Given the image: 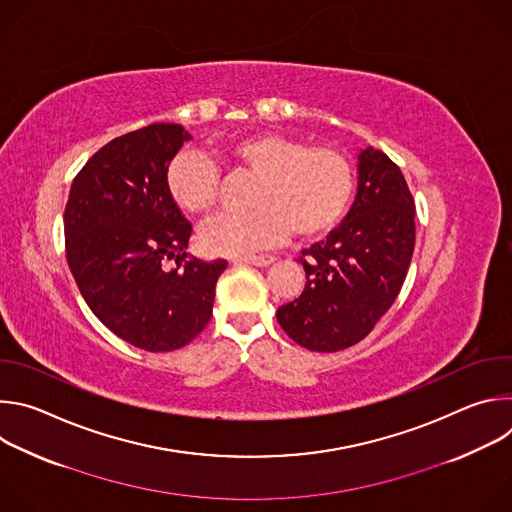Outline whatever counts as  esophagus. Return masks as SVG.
Segmentation results:
<instances>
[{"mask_svg":"<svg viewBox=\"0 0 512 512\" xmlns=\"http://www.w3.org/2000/svg\"><path fill=\"white\" fill-rule=\"evenodd\" d=\"M275 257L273 255H249V257H239L235 259V265H241V263H249V265H257V267H265L269 263H273Z\"/></svg>","mask_w":512,"mask_h":512,"instance_id":"esophagus-1","label":"esophagus"}]
</instances>
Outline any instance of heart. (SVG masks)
<instances>
[{
    "mask_svg": "<svg viewBox=\"0 0 512 512\" xmlns=\"http://www.w3.org/2000/svg\"><path fill=\"white\" fill-rule=\"evenodd\" d=\"M233 174L255 176L247 212L218 214L202 227L200 243L210 255L241 257L283 241L291 229L310 239L330 231L354 194L352 162L332 148L285 133L261 131L223 150ZM166 188L186 214H206L216 204L218 170L198 152H180L168 166Z\"/></svg>",
    "mask_w": 512,
    "mask_h": 512,
    "instance_id": "obj_1",
    "label": "heart"
}]
</instances>
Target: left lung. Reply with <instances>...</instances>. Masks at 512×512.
<instances>
[{"mask_svg": "<svg viewBox=\"0 0 512 512\" xmlns=\"http://www.w3.org/2000/svg\"><path fill=\"white\" fill-rule=\"evenodd\" d=\"M413 247L415 200L401 168L379 150H364L356 200L326 241L302 251L306 287L277 310L279 326L314 352L360 342L399 296Z\"/></svg>", "mask_w": 512, "mask_h": 512, "instance_id": "1", "label": "left lung"}]
</instances>
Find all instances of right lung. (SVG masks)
<instances>
[{
    "mask_svg": "<svg viewBox=\"0 0 512 512\" xmlns=\"http://www.w3.org/2000/svg\"><path fill=\"white\" fill-rule=\"evenodd\" d=\"M188 137L176 123L115 137L72 180L64 206L66 261L87 306L148 352L178 350L206 328L229 265L186 253L192 225L168 194L166 172Z\"/></svg>",
    "mask_w": 512,
    "mask_h": 512,
    "instance_id": "right-lung-1",
    "label": "right lung"
}]
</instances>
